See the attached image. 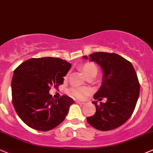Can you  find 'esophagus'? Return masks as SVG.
I'll return each mask as SVG.
<instances>
[{
    "label": "esophagus",
    "mask_w": 153,
    "mask_h": 153,
    "mask_svg": "<svg viewBox=\"0 0 153 153\" xmlns=\"http://www.w3.org/2000/svg\"><path fill=\"white\" fill-rule=\"evenodd\" d=\"M76 103H79V104H84V102H82V101H76Z\"/></svg>",
    "instance_id": "1"
}]
</instances>
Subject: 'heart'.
Segmentation results:
<instances>
[{
	"instance_id": "heart-1",
	"label": "heart",
	"mask_w": 153,
	"mask_h": 153,
	"mask_svg": "<svg viewBox=\"0 0 153 153\" xmlns=\"http://www.w3.org/2000/svg\"><path fill=\"white\" fill-rule=\"evenodd\" d=\"M81 69L86 77L92 74L96 75L97 73V67L92 62H86L81 67ZM68 93L73 98L77 99H82L88 93V90L82 88H71L69 90Z\"/></svg>"
}]
</instances>
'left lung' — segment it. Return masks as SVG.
Masks as SVG:
<instances>
[{
    "mask_svg": "<svg viewBox=\"0 0 153 153\" xmlns=\"http://www.w3.org/2000/svg\"><path fill=\"white\" fill-rule=\"evenodd\" d=\"M87 59V56H84ZM90 61L98 64L102 69V84L94 99L105 103L93 101L95 114L87 117L86 120L96 129L107 131L117 128L125 123L133 114L139 94L140 84L132 64L115 53L94 52L90 54Z\"/></svg>",
    "mask_w": 153,
    "mask_h": 153,
    "instance_id": "8db88e82",
    "label": "left lung"
}]
</instances>
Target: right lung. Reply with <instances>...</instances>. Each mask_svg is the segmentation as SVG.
I'll use <instances>...</instances> for the list:
<instances>
[{"label": "right lung", "mask_w": 153, "mask_h": 153, "mask_svg": "<svg viewBox=\"0 0 153 153\" xmlns=\"http://www.w3.org/2000/svg\"><path fill=\"white\" fill-rule=\"evenodd\" d=\"M71 67L60 58H32L15 69L11 88L17 114L26 125L40 131L56 127L65 119L74 101L67 96L54 99L51 86L63 84Z\"/></svg>", "instance_id": "add662e5"}]
</instances>
